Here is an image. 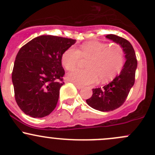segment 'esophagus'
<instances>
[{
    "instance_id": "esophagus-1",
    "label": "esophagus",
    "mask_w": 155,
    "mask_h": 155,
    "mask_svg": "<svg viewBox=\"0 0 155 155\" xmlns=\"http://www.w3.org/2000/svg\"><path fill=\"white\" fill-rule=\"evenodd\" d=\"M74 86H76V88H77L78 89H82L83 88H84V86H81V85H78V84H74Z\"/></svg>"
}]
</instances>
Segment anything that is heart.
<instances>
[{
    "label": "heart",
    "instance_id": "heart-1",
    "mask_svg": "<svg viewBox=\"0 0 155 155\" xmlns=\"http://www.w3.org/2000/svg\"><path fill=\"white\" fill-rule=\"evenodd\" d=\"M81 57L89 58L88 69L72 71L67 74V79L81 86L94 84L98 78L102 82L110 81L120 71L124 61L120 45L89 41L81 45L78 49L74 46L66 49L61 58L62 64L67 70H72L78 66Z\"/></svg>",
    "mask_w": 155,
    "mask_h": 155
}]
</instances>
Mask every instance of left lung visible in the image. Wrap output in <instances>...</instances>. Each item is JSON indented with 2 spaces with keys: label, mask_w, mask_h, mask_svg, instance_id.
Returning a JSON list of instances; mask_svg holds the SVG:
<instances>
[{
  "label": "left lung",
  "mask_w": 155,
  "mask_h": 155,
  "mask_svg": "<svg viewBox=\"0 0 155 155\" xmlns=\"http://www.w3.org/2000/svg\"><path fill=\"white\" fill-rule=\"evenodd\" d=\"M106 38L123 48L126 61L119 75L104 87L93 89L91 97L86 100L89 106L101 111H113L124 104L134 86L137 66L135 52L129 41L115 35H107Z\"/></svg>",
  "instance_id": "8db88e82"
}]
</instances>
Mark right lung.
<instances>
[{
	"label": "right lung",
	"mask_w": 155,
	"mask_h": 155,
	"mask_svg": "<svg viewBox=\"0 0 155 155\" xmlns=\"http://www.w3.org/2000/svg\"><path fill=\"white\" fill-rule=\"evenodd\" d=\"M75 40L41 35L20 49L12 80L17 104L31 117H44L55 109L64 84L63 53Z\"/></svg>",
	"instance_id": "right-lung-1"
}]
</instances>
